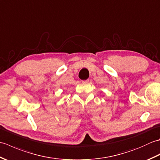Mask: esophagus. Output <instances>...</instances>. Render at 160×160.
<instances>
[{"label":"esophagus","instance_id":"1","mask_svg":"<svg viewBox=\"0 0 160 160\" xmlns=\"http://www.w3.org/2000/svg\"><path fill=\"white\" fill-rule=\"evenodd\" d=\"M89 82V80H83L82 83L83 84H88Z\"/></svg>","mask_w":160,"mask_h":160}]
</instances>
